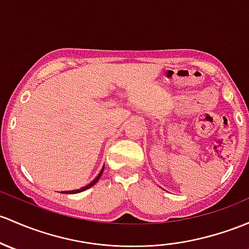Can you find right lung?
<instances>
[{"label":"right lung","instance_id":"1","mask_svg":"<svg viewBox=\"0 0 249 249\" xmlns=\"http://www.w3.org/2000/svg\"><path fill=\"white\" fill-rule=\"evenodd\" d=\"M104 168H105V166L103 167V169H101L100 173H99V174H98V177H96L95 179L93 180V181L89 182V184H88L87 186H85V187H81V188H78V190H72V191H64V192H62V193H68V195H72V193H78V192H82V191H86V190H88V188L91 187V186H93V185H95L96 182H98V180L100 179L101 174H103V172H104Z\"/></svg>","mask_w":249,"mask_h":249}]
</instances>
